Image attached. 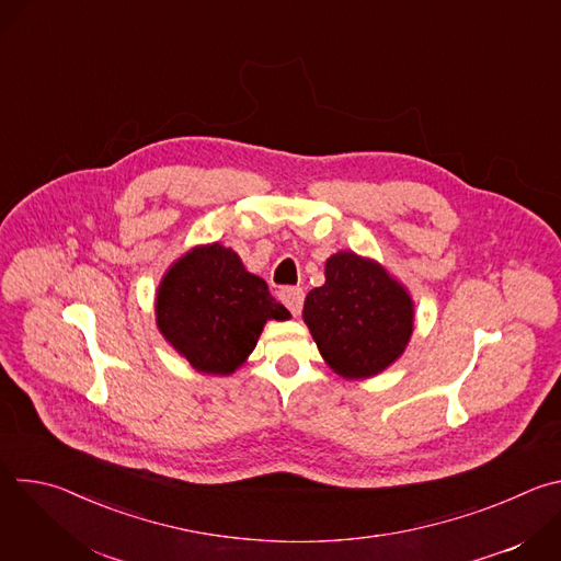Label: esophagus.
Returning <instances> with one entry per match:
<instances>
[{
	"mask_svg": "<svg viewBox=\"0 0 561 561\" xmlns=\"http://www.w3.org/2000/svg\"><path fill=\"white\" fill-rule=\"evenodd\" d=\"M282 301L286 304V308L297 317L301 312V306H304V290L301 288H284L279 293Z\"/></svg>",
	"mask_w": 561,
	"mask_h": 561,
	"instance_id": "34e87169",
	"label": "esophagus"
}]
</instances>
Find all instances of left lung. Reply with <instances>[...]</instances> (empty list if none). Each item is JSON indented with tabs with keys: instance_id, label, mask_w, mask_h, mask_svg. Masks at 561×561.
<instances>
[{
	"instance_id": "obj_1",
	"label": "left lung",
	"mask_w": 561,
	"mask_h": 561,
	"mask_svg": "<svg viewBox=\"0 0 561 561\" xmlns=\"http://www.w3.org/2000/svg\"><path fill=\"white\" fill-rule=\"evenodd\" d=\"M324 275V286L306 295L304 322L337 375L375 377L404 353L415 304L381 264L353 251L331 255Z\"/></svg>"
}]
</instances>
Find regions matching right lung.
I'll return each instance as SVG.
<instances>
[{
  "instance_id": "add662e5",
  "label": "right lung",
  "mask_w": 561,
  "mask_h": 561,
  "mask_svg": "<svg viewBox=\"0 0 561 561\" xmlns=\"http://www.w3.org/2000/svg\"><path fill=\"white\" fill-rule=\"evenodd\" d=\"M157 329L167 342L208 375H230L253 353L268 319L290 312L221 244L182 255L157 288Z\"/></svg>"
}]
</instances>
